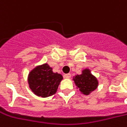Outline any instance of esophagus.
Wrapping results in <instances>:
<instances>
[{
	"label": "esophagus",
	"instance_id": "esophagus-1",
	"mask_svg": "<svg viewBox=\"0 0 127 127\" xmlns=\"http://www.w3.org/2000/svg\"><path fill=\"white\" fill-rule=\"evenodd\" d=\"M64 77L65 78H71V74H70V73L64 74Z\"/></svg>",
	"mask_w": 127,
	"mask_h": 127
}]
</instances>
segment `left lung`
<instances>
[{"instance_id":"obj_1","label":"left lung","mask_w":127,"mask_h":127,"mask_svg":"<svg viewBox=\"0 0 127 127\" xmlns=\"http://www.w3.org/2000/svg\"><path fill=\"white\" fill-rule=\"evenodd\" d=\"M73 80L77 88L85 95H89L91 91H94L98 85L97 78L91 74L90 70L88 69L83 70L82 74L74 76Z\"/></svg>"}]
</instances>
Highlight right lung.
I'll use <instances>...</instances> for the list:
<instances>
[{
	"instance_id": "right-lung-1",
	"label": "right lung",
	"mask_w": 127,
	"mask_h": 127,
	"mask_svg": "<svg viewBox=\"0 0 127 127\" xmlns=\"http://www.w3.org/2000/svg\"><path fill=\"white\" fill-rule=\"evenodd\" d=\"M62 80L63 76L53 72L52 68L47 63L35 67L28 76L31 90L34 94L42 97L55 94Z\"/></svg>"
}]
</instances>
